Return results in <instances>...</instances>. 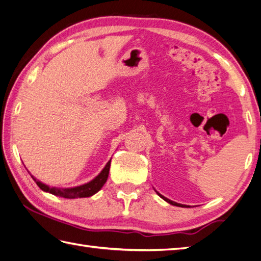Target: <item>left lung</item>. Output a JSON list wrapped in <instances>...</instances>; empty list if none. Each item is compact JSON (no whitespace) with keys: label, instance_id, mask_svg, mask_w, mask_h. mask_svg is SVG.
<instances>
[{"label":"left lung","instance_id":"obj_1","mask_svg":"<svg viewBox=\"0 0 261 261\" xmlns=\"http://www.w3.org/2000/svg\"><path fill=\"white\" fill-rule=\"evenodd\" d=\"M156 191V190H155ZM156 194L159 195V196H160V197L162 198V199H164V200H166L167 201V203H169V204H171V205H173V206H179V207H185L186 205H182V204H178V203H175V201H172V200H170V199H168L167 197H164V196H162L161 194H159L158 193V191H156Z\"/></svg>","mask_w":261,"mask_h":261}]
</instances>
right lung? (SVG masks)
Segmentation results:
<instances>
[{
    "instance_id": "right-lung-1",
    "label": "right lung",
    "mask_w": 261,
    "mask_h": 261,
    "mask_svg": "<svg viewBox=\"0 0 261 261\" xmlns=\"http://www.w3.org/2000/svg\"><path fill=\"white\" fill-rule=\"evenodd\" d=\"M110 162L111 159L106 164L105 168L101 170V172L92 179L91 181H89L84 185L81 186H76V187H71V188H58V187H49L48 185L42 184L39 181L38 179H36L33 174L30 173L31 178L35 180V182L38 185V187L46 191V193H49L51 195L55 196H60V197L64 198H68V199H74V198H83V197H90V196H93L94 194H97L98 191L102 188V186L106 184L109 175V169H110Z\"/></svg>"
}]
</instances>
